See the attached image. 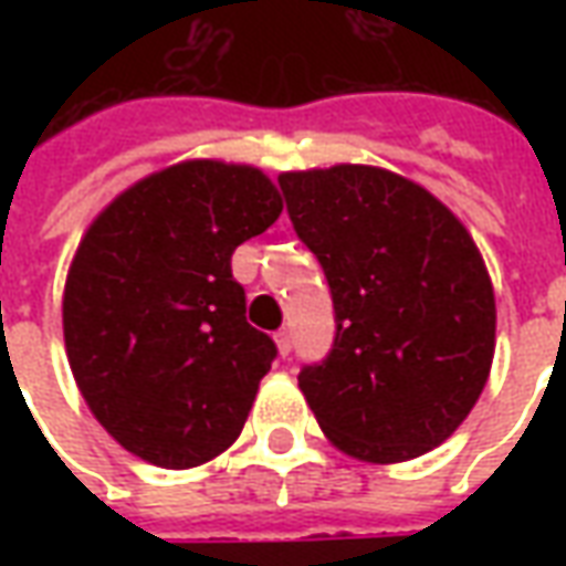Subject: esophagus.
Listing matches in <instances>:
<instances>
[{
  "mask_svg": "<svg viewBox=\"0 0 566 566\" xmlns=\"http://www.w3.org/2000/svg\"><path fill=\"white\" fill-rule=\"evenodd\" d=\"M272 339H275V348H279V355H282V357L291 355V348H294L291 331H279V333H275V336H272Z\"/></svg>",
  "mask_w": 566,
  "mask_h": 566,
  "instance_id": "1",
  "label": "esophagus"
}]
</instances>
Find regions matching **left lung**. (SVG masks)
Listing matches in <instances>:
<instances>
[{
  "mask_svg": "<svg viewBox=\"0 0 566 566\" xmlns=\"http://www.w3.org/2000/svg\"><path fill=\"white\" fill-rule=\"evenodd\" d=\"M279 185L336 312L331 355L300 373L324 437L367 463L437 449L494 360V287L473 235L430 190L379 166L282 172Z\"/></svg>",
  "mask_w": 566,
  "mask_h": 566,
  "instance_id": "1",
  "label": "left lung"
}]
</instances>
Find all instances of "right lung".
Segmentation results:
<instances>
[{
  "label": "right lung",
  "mask_w": 566,
  "mask_h": 566,
  "mask_svg": "<svg viewBox=\"0 0 566 566\" xmlns=\"http://www.w3.org/2000/svg\"><path fill=\"white\" fill-rule=\"evenodd\" d=\"M279 214L258 166L185 160L87 227L63 291L69 367L96 421L142 461L199 467L242 433L275 343L245 321L230 258Z\"/></svg>",
  "instance_id": "right-lung-1"
}]
</instances>
